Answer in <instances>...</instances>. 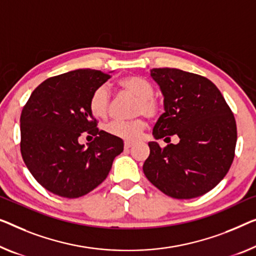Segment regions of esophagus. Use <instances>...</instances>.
<instances>
[{
  "instance_id": "esophagus-1",
  "label": "esophagus",
  "mask_w": 256,
  "mask_h": 256,
  "mask_svg": "<svg viewBox=\"0 0 256 256\" xmlns=\"http://www.w3.org/2000/svg\"><path fill=\"white\" fill-rule=\"evenodd\" d=\"M133 144H133L132 141H125V142H124V148H125V150H128V148H131Z\"/></svg>"
}]
</instances>
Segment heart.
<instances>
[{"mask_svg":"<svg viewBox=\"0 0 256 256\" xmlns=\"http://www.w3.org/2000/svg\"><path fill=\"white\" fill-rule=\"evenodd\" d=\"M118 87L122 90L128 92L133 96L138 98V102L134 106L136 115H144L148 118L158 116L160 112V106L154 98V87L152 82L146 78L139 76H128V77L118 80ZM90 110L92 115L104 120L109 114L110 95L106 86H100L94 90L90 98ZM146 128V124L142 120H134L130 122L117 120L108 126V131L112 134L120 136L128 141H133L139 138L141 132Z\"/></svg>","mask_w":256,"mask_h":256,"instance_id":"obj_1","label":"heart"}]
</instances>
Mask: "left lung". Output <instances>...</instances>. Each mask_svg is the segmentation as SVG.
<instances>
[{
  "instance_id": "8db88e82",
  "label": "left lung",
  "mask_w": 256,
  "mask_h": 256,
  "mask_svg": "<svg viewBox=\"0 0 256 256\" xmlns=\"http://www.w3.org/2000/svg\"><path fill=\"white\" fill-rule=\"evenodd\" d=\"M164 98V112L156 122V140L177 136V144L148 142L144 174L174 199H193L226 177L234 158L237 125L222 93L210 80L179 68H152Z\"/></svg>"
}]
</instances>
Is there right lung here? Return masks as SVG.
Here are the masks:
<instances>
[{
    "label": "right lung",
    "instance_id": "obj_1",
    "mask_svg": "<svg viewBox=\"0 0 256 256\" xmlns=\"http://www.w3.org/2000/svg\"><path fill=\"white\" fill-rule=\"evenodd\" d=\"M109 78L92 68L55 76L41 82L22 108V160L36 182L56 196L74 199L90 193L124 150L120 138L98 131L88 106L94 90ZM84 134L94 136L87 148L78 141Z\"/></svg>",
    "mask_w": 256,
    "mask_h": 256
}]
</instances>
